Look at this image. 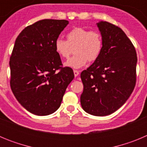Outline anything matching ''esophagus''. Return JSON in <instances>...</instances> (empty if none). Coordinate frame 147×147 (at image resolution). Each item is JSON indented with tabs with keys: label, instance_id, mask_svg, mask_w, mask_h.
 I'll list each match as a JSON object with an SVG mask.
<instances>
[{
	"label": "esophagus",
	"instance_id": "esophagus-1",
	"mask_svg": "<svg viewBox=\"0 0 147 147\" xmlns=\"http://www.w3.org/2000/svg\"><path fill=\"white\" fill-rule=\"evenodd\" d=\"M74 76H75V77H76V76H77L78 75L80 74V72H79V71H76V70H74Z\"/></svg>",
	"mask_w": 147,
	"mask_h": 147
}]
</instances>
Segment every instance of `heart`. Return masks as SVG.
I'll return each mask as SVG.
<instances>
[{
  "label": "heart",
  "mask_w": 147,
  "mask_h": 147,
  "mask_svg": "<svg viewBox=\"0 0 147 147\" xmlns=\"http://www.w3.org/2000/svg\"><path fill=\"white\" fill-rule=\"evenodd\" d=\"M66 40L57 38L54 42L56 52L60 57L68 59L74 48L75 55L65 62V66L80 68L89 62H94L99 57L103 49L102 34L96 30L83 27H74L66 35Z\"/></svg>",
  "instance_id": "1"
}]
</instances>
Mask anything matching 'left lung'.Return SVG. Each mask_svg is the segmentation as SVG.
Listing matches in <instances>:
<instances>
[{"label": "left lung", "mask_w": 147, "mask_h": 147, "mask_svg": "<svg viewBox=\"0 0 147 147\" xmlns=\"http://www.w3.org/2000/svg\"><path fill=\"white\" fill-rule=\"evenodd\" d=\"M103 40L98 59L81 73L83 110L96 116L110 115L126 102L136 86L137 54L124 31L106 21L97 23Z\"/></svg>", "instance_id": "1"}]
</instances>
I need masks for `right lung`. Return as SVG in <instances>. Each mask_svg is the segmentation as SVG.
Here are the masks:
<instances>
[{
	"label": "right lung",
	"instance_id": "1",
	"mask_svg": "<svg viewBox=\"0 0 147 147\" xmlns=\"http://www.w3.org/2000/svg\"><path fill=\"white\" fill-rule=\"evenodd\" d=\"M67 24L65 20H39L26 27L15 40L9 61L10 86L20 105L34 115L55 112L74 78L54 49Z\"/></svg>",
	"mask_w": 147,
	"mask_h": 147
}]
</instances>
